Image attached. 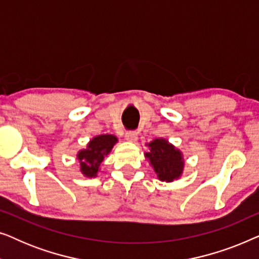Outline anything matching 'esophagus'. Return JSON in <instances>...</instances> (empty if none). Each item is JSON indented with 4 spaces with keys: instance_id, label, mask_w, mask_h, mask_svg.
<instances>
[{
    "instance_id": "34e87169",
    "label": "esophagus",
    "mask_w": 259,
    "mask_h": 259,
    "mask_svg": "<svg viewBox=\"0 0 259 259\" xmlns=\"http://www.w3.org/2000/svg\"><path fill=\"white\" fill-rule=\"evenodd\" d=\"M125 139L127 141H131V143H134V141L138 140V133L136 131H128L125 134Z\"/></svg>"
}]
</instances>
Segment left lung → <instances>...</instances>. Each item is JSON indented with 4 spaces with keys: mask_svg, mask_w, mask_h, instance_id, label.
I'll use <instances>...</instances> for the list:
<instances>
[{
    "mask_svg": "<svg viewBox=\"0 0 259 259\" xmlns=\"http://www.w3.org/2000/svg\"><path fill=\"white\" fill-rule=\"evenodd\" d=\"M147 146L150 152L145 153V157L148 158L159 180L171 183L182 176L184 169L182 152L166 139H154Z\"/></svg>",
    "mask_w": 259,
    "mask_h": 259,
    "instance_id": "1",
    "label": "left lung"
}]
</instances>
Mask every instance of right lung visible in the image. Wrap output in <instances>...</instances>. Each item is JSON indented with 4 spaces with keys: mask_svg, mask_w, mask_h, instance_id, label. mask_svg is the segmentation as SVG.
<instances>
[{
    "mask_svg": "<svg viewBox=\"0 0 259 259\" xmlns=\"http://www.w3.org/2000/svg\"><path fill=\"white\" fill-rule=\"evenodd\" d=\"M116 143H118V139L112 134H101V136L94 137L88 143L87 147L77 153L81 173L88 178L97 177L102 160L112 151Z\"/></svg>",
    "mask_w": 259,
    "mask_h": 259,
    "instance_id": "obj_1",
    "label": "right lung"
}]
</instances>
